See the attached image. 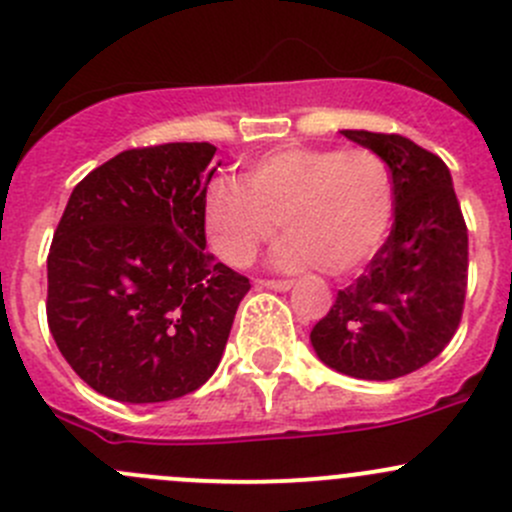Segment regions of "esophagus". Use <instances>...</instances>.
<instances>
[{"mask_svg": "<svg viewBox=\"0 0 512 512\" xmlns=\"http://www.w3.org/2000/svg\"><path fill=\"white\" fill-rule=\"evenodd\" d=\"M260 285L267 289H275V292H287V289H292L294 282L292 280H260Z\"/></svg>", "mask_w": 512, "mask_h": 512, "instance_id": "obj_1", "label": "esophagus"}]
</instances>
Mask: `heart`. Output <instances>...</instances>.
Segmentation results:
<instances>
[{
  "mask_svg": "<svg viewBox=\"0 0 512 512\" xmlns=\"http://www.w3.org/2000/svg\"><path fill=\"white\" fill-rule=\"evenodd\" d=\"M391 218L389 165L369 148H275L252 160L247 180H210L203 200L205 235L227 265H250L282 223L289 237L275 250V265H322L334 277L369 265Z\"/></svg>",
  "mask_w": 512,
  "mask_h": 512,
  "instance_id": "b5f03b06",
  "label": "heart"
}]
</instances>
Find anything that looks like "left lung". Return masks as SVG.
I'll list each match as a JSON object with an SVG mask.
<instances>
[{
    "mask_svg": "<svg viewBox=\"0 0 512 512\" xmlns=\"http://www.w3.org/2000/svg\"><path fill=\"white\" fill-rule=\"evenodd\" d=\"M342 133L389 165L394 227L364 275L339 289L309 339L319 359L342 374L399 379L436 359L461 324L468 227L436 153L399 133Z\"/></svg>",
    "mask_w": 512,
    "mask_h": 512,
    "instance_id": "left-lung-1",
    "label": "left lung"
}]
</instances>
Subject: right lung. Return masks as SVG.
I'll return each mask as SVG.
<instances>
[{"instance_id": "obj_1", "label": "right lung", "mask_w": 512, "mask_h": 512, "mask_svg": "<svg viewBox=\"0 0 512 512\" xmlns=\"http://www.w3.org/2000/svg\"><path fill=\"white\" fill-rule=\"evenodd\" d=\"M215 151L131 148L66 203L46 257V319L71 369L108 399L173 401L218 369L250 280L205 250Z\"/></svg>"}]
</instances>
